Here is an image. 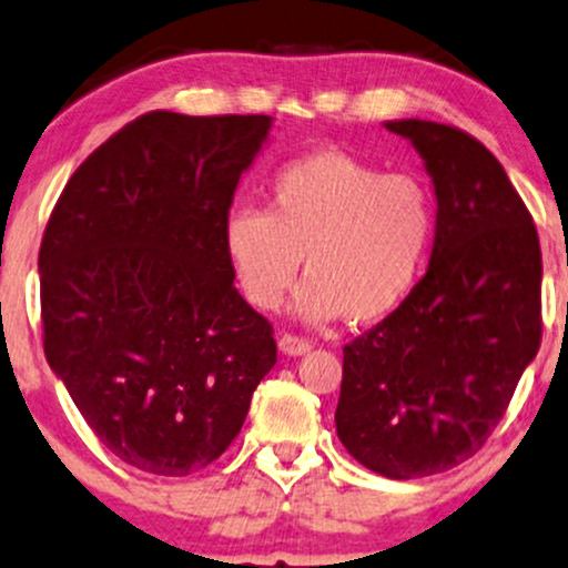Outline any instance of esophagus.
Here are the masks:
<instances>
[{"label":"esophagus","instance_id":"obj_1","mask_svg":"<svg viewBox=\"0 0 568 568\" xmlns=\"http://www.w3.org/2000/svg\"><path fill=\"white\" fill-rule=\"evenodd\" d=\"M278 349H282L284 355L297 358V355L311 353V342L303 337H295V334H282V337H278Z\"/></svg>","mask_w":568,"mask_h":568}]
</instances>
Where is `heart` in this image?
I'll return each mask as SVG.
<instances>
[{
	"instance_id": "obj_1",
	"label": "heart",
	"mask_w": 568,
	"mask_h": 568,
	"mask_svg": "<svg viewBox=\"0 0 568 568\" xmlns=\"http://www.w3.org/2000/svg\"><path fill=\"white\" fill-rule=\"evenodd\" d=\"M268 197V213L236 205L223 219V252L252 307L276 311L303 257L311 278L295 313L305 324H376L416 290L437 231L422 179L316 150L278 168Z\"/></svg>"
}]
</instances>
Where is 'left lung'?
Returning <instances> with one entry per match:
<instances>
[{
	"mask_svg": "<svg viewBox=\"0 0 568 568\" xmlns=\"http://www.w3.org/2000/svg\"><path fill=\"white\" fill-rule=\"evenodd\" d=\"M424 160L437 197L429 268L410 297L345 345L337 434L387 479L471 458L540 349L537 229L498 158L445 123H384Z\"/></svg>",
	"mask_w": 568,
	"mask_h": 568,
	"instance_id": "obj_1",
	"label": "left lung"
}]
</instances>
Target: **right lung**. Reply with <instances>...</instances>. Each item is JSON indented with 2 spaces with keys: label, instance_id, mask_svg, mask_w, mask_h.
Segmentation results:
<instances>
[{
  "label": "right lung",
  "instance_id": "1",
  "mask_svg": "<svg viewBox=\"0 0 568 568\" xmlns=\"http://www.w3.org/2000/svg\"><path fill=\"white\" fill-rule=\"evenodd\" d=\"M271 129V115L146 113L83 160L47 223V363L139 471L213 464L276 363L273 328L223 252L236 184Z\"/></svg>",
  "mask_w": 568,
  "mask_h": 568
}]
</instances>
